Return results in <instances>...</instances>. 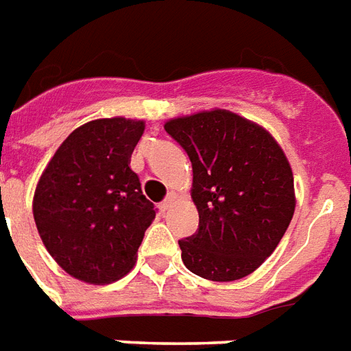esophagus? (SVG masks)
<instances>
[{"instance_id":"1","label":"esophagus","mask_w":351,"mask_h":351,"mask_svg":"<svg viewBox=\"0 0 351 351\" xmlns=\"http://www.w3.org/2000/svg\"><path fill=\"white\" fill-rule=\"evenodd\" d=\"M175 201H176V193H169V195L165 197V201L160 204V210H162V212H167V210L173 206V202Z\"/></svg>"}]
</instances>
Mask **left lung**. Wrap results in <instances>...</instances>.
<instances>
[{
    "instance_id": "obj_1",
    "label": "left lung",
    "mask_w": 351,
    "mask_h": 351,
    "mask_svg": "<svg viewBox=\"0 0 351 351\" xmlns=\"http://www.w3.org/2000/svg\"><path fill=\"white\" fill-rule=\"evenodd\" d=\"M163 128L193 169L199 228L178 240L186 268L217 282L253 274L294 215V176L282 149L258 124L225 110L173 119Z\"/></svg>"
}]
</instances>
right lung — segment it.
Wrapping results in <instances>:
<instances>
[{
	"instance_id": "1",
	"label": "right lung",
	"mask_w": 351,
	"mask_h": 351,
	"mask_svg": "<svg viewBox=\"0 0 351 351\" xmlns=\"http://www.w3.org/2000/svg\"><path fill=\"white\" fill-rule=\"evenodd\" d=\"M143 130L141 121L123 117L83 124L38 180V234L57 264L80 281L104 285L128 274L156 217L128 165Z\"/></svg>"
}]
</instances>
